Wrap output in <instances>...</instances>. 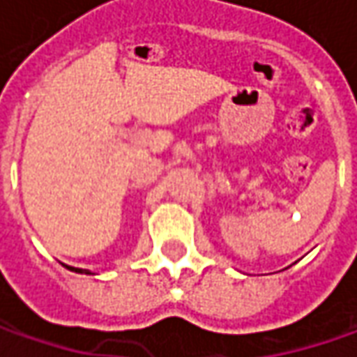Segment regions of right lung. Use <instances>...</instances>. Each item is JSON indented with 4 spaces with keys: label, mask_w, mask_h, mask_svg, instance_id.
<instances>
[{
    "label": "right lung",
    "mask_w": 357,
    "mask_h": 357,
    "mask_svg": "<svg viewBox=\"0 0 357 357\" xmlns=\"http://www.w3.org/2000/svg\"><path fill=\"white\" fill-rule=\"evenodd\" d=\"M75 272H83V270H81V268H75ZM85 274H89V272H85Z\"/></svg>",
    "instance_id": "1"
}]
</instances>
